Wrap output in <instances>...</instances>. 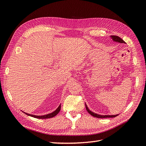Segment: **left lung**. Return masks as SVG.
Here are the masks:
<instances>
[{"mask_svg":"<svg viewBox=\"0 0 146 146\" xmlns=\"http://www.w3.org/2000/svg\"><path fill=\"white\" fill-rule=\"evenodd\" d=\"M110 37L112 39V40H113V41H115V42H119V43H125V42L124 40H123L122 39L120 38V37L117 36H111ZM85 106H86V109L88 113L89 114H91L92 116H93V117H96V118H113V117H117V116L118 115H118H101L97 114V113H94V112H92L90 110H89L88 109V106H86V104H85Z\"/></svg>","mask_w":146,"mask_h":146,"instance_id":"8db88e82","label":"left lung"}]
</instances>
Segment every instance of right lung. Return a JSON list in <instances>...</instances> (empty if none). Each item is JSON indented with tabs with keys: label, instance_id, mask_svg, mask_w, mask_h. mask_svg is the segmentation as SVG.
Here are the masks:
<instances>
[{
	"label": "right lung",
	"instance_id": "obj_1",
	"mask_svg": "<svg viewBox=\"0 0 146 146\" xmlns=\"http://www.w3.org/2000/svg\"><path fill=\"white\" fill-rule=\"evenodd\" d=\"M60 109H61V104H60V106H58V107L54 111L52 112V113H50L45 115L37 116V115H31V114H29V113H25V112H24V111H23V113H25V114H27V115H28V116H31V117H32L36 118H40V119H45V118H52V117H55V115H57L59 113V111H60Z\"/></svg>",
	"mask_w": 146,
	"mask_h": 146
}]
</instances>
